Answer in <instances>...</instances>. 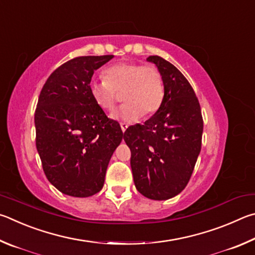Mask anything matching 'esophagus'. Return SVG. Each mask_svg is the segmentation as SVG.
I'll return each instance as SVG.
<instances>
[{
    "instance_id": "1",
    "label": "esophagus",
    "mask_w": 255,
    "mask_h": 255,
    "mask_svg": "<svg viewBox=\"0 0 255 255\" xmlns=\"http://www.w3.org/2000/svg\"><path fill=\"white\" fill-rule=\"evenodd\" d=\"M120 125H121V128H122V132L124 133L125 130H127V128H128V124L127 123H121Z\"/></svg>"
}]
</instances>
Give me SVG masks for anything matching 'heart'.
Segmentation results:
<instances>
[{
    "label": "heart",
    "instance_id": "1",
    "mask_svg": "<svg viewBox=\"0 0 255 255\" xmlns=\"http://www.w3.org/2000/svg\"><path fill=\"white\" fill-rule=\"evenodd\" d=\"M103 76V80L89 84V92L97 106L106 112L114 109L121 94L124 104L112 115L115 120L133 122L141 114L152 115L162 104L164 85L157 67L120 62L106 68Z\"/></svg>",
    "mask_w": 255,
    "mask_h": 255
}]
</instances>
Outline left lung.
Returning <instances> with one entry per match:
<instances>
[{
	"instance_id": "left-lung-1",
	"label": "left lung",
	"mask_w": 255,
	"mask_h": 255,
	"mask_svg": "<svg viewBox=\"0 0 255 255\" xmlns=\"http://www.w3.org/2000/svg\"><path fill=\"white\" fill-rule=\"evenodd\" d=\"M162 76L164 97L144 124L128 128L123 139L131 150L137 191L153 200L180 194L188 184L202 148L203 118L188 80L170 62L150 56Z\"/></svg>"
}]
</instances>
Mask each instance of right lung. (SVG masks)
<instances>
[{"mask_svg":"<svg viewBox=\"0 0 255 255\" xmlns=\"http://www.w3.org/2000/svg\"><path fill=\"white\" fill-rule=\"evenodd\" d=\"M113 55L84 56L49 76L34 114L35 144L47 179L62 194L89 197L104 186L107 166L123 139L89 92L94 71Z\"/></svg>","mask_w":255,"mask_h":255,"instance_id":"right-lung-1","label":"right lung"}]
</instances>
